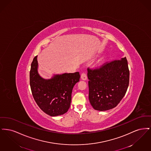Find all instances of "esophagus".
<instances>
[{
	"label": "esophagus",
	"instance_id": "obj_1",
	"mask_svg": "<svg viewBox=\"0 0 151 151\" xmlns=\"http://www.w3.org/2000/svg\"><path fill=\"white\" fill-rule=\"evenodd\" d=\"M81 78L83 80H86L87 79V76H86V73H83L81 75Z\"/></svg>",
	"mask_w": 151,
	"mask_h": 151
}]
</instances>
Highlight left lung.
Masks as SVG:
<instances>
[{"mask_svg": "<svg viewBox=\"0 0 151 151\" xmlns=\"http://www.w3.org/2000/svg\"><path fill=\"white\" fill-rule=\"evenodd\" d=\"M89 100L94 109L106 111L115 108L122 100L129 84L126 58L114 60L100 68H88Z\"/></svg>", "mask_w": 151, "mask_h": 151, "instance_id": "left-lung-1", "label": "left lung"}]
</instances>
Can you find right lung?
I'll list each match as a JSON object with an SVG mask.
<instances>
[{
    "label": "right lung",
    "mask_w": 151,
    "mask_h": 151,
    "mask_svg": "<svg viewBox=\"0 0 151 151\" xmlns=\"http://www.w3.org/2000/svg\"><path fill=\"white\" fill-rule=\"evenodd\" d=\"M38 67L36 56L31 64L30 86L37 104L50 116L64 114L70 106L73 88L80 78L79 72L54 75L45 79L38 73Z\"/></svg>",
    "instance_id": "right-lung-1"
}]
</instances>
